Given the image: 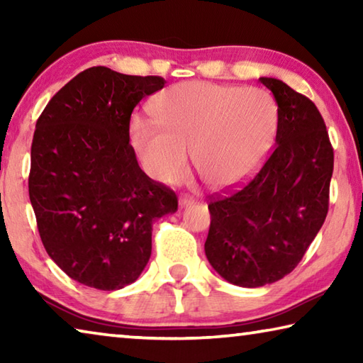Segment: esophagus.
<instances>
[{
  "mask_svg": "<svg viewBox=\"0 0 363 363\" xmlns=\"http://www.w3.org/2000/svg\"><path fill=\"white\" fill-rule=\"evenodd\" d=\"M190 203H192V200L187 199V196H181V199H179V208H186Z\"/></svg>",
  "mask_w": 363,
  "mask_h": 363,
  "instance_id": "34e87169",
  "label": "esophagus"
}]
</instances>
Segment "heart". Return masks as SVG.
<instances>
[{
	"label": "heart",
	"mask_w": 363,
	"mask_h": 363,
	"mask_svg": "<svg viewBox=\"0 0 363 363\" xmlns=\"http://www.w3.org/2000/svg\"><path fill=\"white\" fill-rule=\"evenodd\" d=\"M152 123L134 121L131 143L160 184H176L189 155L208 187L242 184L262 163L277 131V106L267 91L208 82L169 86L150 102Z\"/></svg>",
	"instance_id": "b5f03b06"
}]
</instances>
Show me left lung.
Returning a JSON list of instances; mask_svg holds the SVG:
<instances>
[{
    "instance_id": "8db88e82",
    "label": "left lung",
    "mask_w": 363,
    "mask_h": 363,
    "mask_svg": "<svg viewBox=\"0 0 363 363\" xmlns=\"http://www.w3.org/2000/svg\"><path fill=\"white\" fill-rule=\"evenodd\" d=\"M259 82L277 102V136L253 181L208 205L205 255L232 285L284 279L303 259L328 213L333 149L314 102L277 78Z\"/></svg>"
}]
</instances>
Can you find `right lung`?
<instances>
[{
  "mask_svg": "<svg viewBox=\"0 0 363 363\" xmlns=\"http://www.w3.org/2000/svg\"><path fill=\"white\" fill-rule=\"evenodd\" d=\"M162 77L91 67L36 121L28 194L41 242L70 279L104 291L136 281L152 255L153 220L173 214V190L139 168L130 145L134 107Z\"/></svg>",
  "mask_w": 363,
  "mask_h": 363,
  "instance_id": "right-lung-1",
  "label": "right lung"
}]
</instances>
